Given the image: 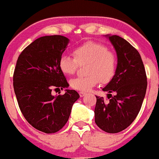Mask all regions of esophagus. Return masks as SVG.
<instances>
[{
    "instance_id": "obj_1",
    "label": "esophagus",
    "mask_w": 159,
    "mask_h": 159,
    "mask_svg": "<svg viewBox=\"0 0 159 159\" xmlns=\"http://www.w3.org/2000/svg\"><path fill=\"white\" fill-rule=\"evenodd\" d=\"M79 93H80V97H83V96H85V95H87L86 93H83V92H80Z\"/></svg>"
}]
</instances>
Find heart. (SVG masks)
Returning a JSON list of instances; mask_svg holds the SVG:
<instances>
[{
  "instance_id": "heart-1",
  "label": "heart",
  "mask_w": 159,
  "mask_h": 159,
  "mask_svg": "<svg viewBox=\"0 0 159 159\" xmlns=\"http://www.w3.org/2000/svg\"><path fill=\"white\" fill-rule=\"evenodd\" d=\"M73 57L63 54L59 59V68L66 75H73L79 65L88 64L86 76L76 77L70 81L73 89L88 92L97 86L100 81L109 83L115 76L117 70V58L109 52L107 46L95 42H87L75 48Z\"/></svg>"
}]
</instances>
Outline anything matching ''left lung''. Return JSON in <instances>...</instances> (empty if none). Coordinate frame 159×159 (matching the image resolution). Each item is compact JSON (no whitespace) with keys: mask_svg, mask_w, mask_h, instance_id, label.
I'll return each mask as SVG.
<instances>
[{"mask_svg":"<svg viewBox=\"0 0 159 159\" xmlns=\"http://www.w3.org/2000/svg\"><path fill=\"white\" fill-rule=\"evenodd\" d=\"M107 36L117 52V70L102 89L109 93L108 100L96 96L95 122L102 130L116 134L129 127L139 114L146 95L147 77L138 51L118 35Z\"/></svg>","mask_w":159,"mask_h":159,"instance_id":"1","label":"left lung"}]
</instances>
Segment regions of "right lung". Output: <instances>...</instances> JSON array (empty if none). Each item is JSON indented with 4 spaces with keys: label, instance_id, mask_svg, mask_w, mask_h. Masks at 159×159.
I'll return each instance as SVG.
<instances>
[{
    "label": "right lung",
    "instance_id": "right-lung-1",
    "mask_svg": "<svg viewBox=\"0 0 159 159\" xmlns=\"http://www.w3.org/2000/svg\"><path fill=\"white\" fill-rule=\"evenodd\" d=\"M69 39L47 35L32 42L21 52L13 73V89L19 107L28 123L45 134L59 131L67 122L80 98L75 90L52 95V89L69 86L59 68V59Z\"/></svg>",
    "mask_w": 159,
    "mask_h": 159
}]
</instances>
